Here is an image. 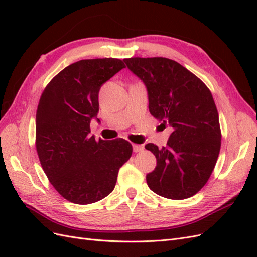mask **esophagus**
<instances>
[{"mask_svg": "<svg viewBox=\"0 0 257 257\" xmlns=\"http://www.w3.org/2000/svg\"><path fill=\"white\" fill-rule=\"evenodd\" d=\"M143 149H144V147H143V146L133 144V150H134V152H141Z\"/></svg>", "mask_w": 257, "mask_h": 257, "instance_id": "obj_1", "label": "esophagus"}]
</instances>
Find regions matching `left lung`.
Here are the masks:
<instances>
[{
  "label": "left lung",
  "instance_id": "1",
  "mask_svg": "<svg viewBox=\"0 0 257 257\" xmlns=\"http://www.w3.org/2000/svg\"><path fill=\"white\" fill-rule=\"evenodd\" d=\"M126 66L147 87L149 110L172 130L166 147L145 148L157 158L147 184L158 195L185 199L204 188L221 149L219 113L212 94L197 76L167 58H128Z\"/></svg>",
  "mask_w": 257,
  "mask_h": 257
}]
</instances>
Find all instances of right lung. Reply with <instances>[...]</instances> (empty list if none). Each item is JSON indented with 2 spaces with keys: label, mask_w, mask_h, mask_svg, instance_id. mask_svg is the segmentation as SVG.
<instances>
[{
  "label": "right lung",
  "mask_w": 257,
  "mask_h": 257,
  "mask_svg": "<svg viewBox=\"0 0 257 257\" xmlns=\"http://www.w3.org/2000/svg\"><path fill=\"white\" fill-rule=\"evenodd\" d=\"M125 67L120 59H89L66 66L43 91L36 110V151L54 189L88 205L113 191L133 147L123 138L95 141L90 122L98 112L103 83Z\"/></svg>",
  "instance_id": "1"
}]
</instances>
